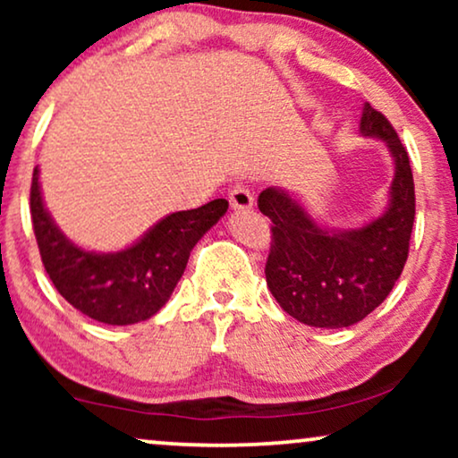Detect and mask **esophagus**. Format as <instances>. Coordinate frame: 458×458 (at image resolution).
Instances as JSON below:
<instances>
[{
  "label": "esophagus",
  "instance_id": "esophagus-1",
  "mask_svg": "<svg viewBox=\"0 0 458 458\" xmlns=\"http://www.w3.org/2000/svg\"><path fill=\"white\" fill-rule=\"evenodd\" d=\"M229 202H231V208L233 210H250L254 206V198L252 193H250L248 187L243 185H235L233 190L229 193Z\"/></svg>",
  "mask_w": 458,
  "mask_h": 458
}]
</instances>
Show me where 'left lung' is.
Listing matches in <instances>:
<instances>
[{
  "label": "left lung",
  "mask_w": 458,
  "mask_h": 458,
  "mask_svg": "<svg viewBox=\"0 0 458 458\" xmlns=\"http://www.w3.org/2000/svg\"><path fill=\"white\" fill-rule=\"evenodd\" d=\"M360 135L384 141L394 165L387 202L371 221L334 229L318 223L290 190L273 185L259 196L260 212L273 221L267 285L287 315L310 327L342 329L371 315L409 256L415 221L409 154L371 104L362 106Z\"/></svg>",
  "instance_id": "left-lung-1"
}]
</instances>
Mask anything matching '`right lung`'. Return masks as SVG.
Wrapping results in <instances>:
<instances>
[{"label":"right lung","mask_w":458,"mask_h":458,"mask_svg":"<svg viewBox=\"0 0 458 458\" xmlns=\"http://www.w3.org/2000/svg\"><path fill=\"white\" fill-rule=\"evenodd\" d=\"M229 208L218 198L193 210L171 212L118 252H96L66 237L43 202L39 166L30 185V218L43 267L60 296L93 321H148L168 302L193 246Z\"/></svg>","instance_id":"obj_1"}]
</instances>
